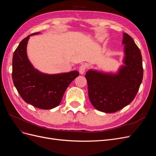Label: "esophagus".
Listing matches in <instances>:
<instances>
[{
	"instance_id": "esophagus-1",
	"label": "esophagus",
	"mask_w": 156,
	"mask_h": 156,
	"mask_svg": "<svg viewBox=\"0 0 156 156\" xmlns=\"http://www.w3.org/2000/svg\"><path fill=\"white\" fill-rule=\"evenodd\" d=\"M86 69H87V65H86V64H82V65L81 66L79 67V73H81V75L84 74V72H85Z\"/></svg>"
}]
</instances>
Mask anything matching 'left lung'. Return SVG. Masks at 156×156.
<instances>
[{
  "instance_id": "8db88e82",
  "label": "left lung",
  "mask_w": 156,
  "mask_h": 156,
  "mask_svg": "<svg viewBox=\"0 0 156 156\" xmlns=\"http://www.w3.org/2000/svg\"><path fill=\"white\" fill-rule=\"evenodd\" d=\"M124 56L116 73L89 69L85 75L89 100L97 110L111 113L133 100L143 77L142 55L132 37L123 33Z\"/></svg>"
}]
</instances>
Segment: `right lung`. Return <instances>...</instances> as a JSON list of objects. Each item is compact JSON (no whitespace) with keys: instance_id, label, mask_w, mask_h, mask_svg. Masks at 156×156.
<instances>
[{"instance_id":"obj_1","label":"right lung","mask_w":156,"mask_h":156,"mask_svg":"<svg viewBox=\"0 0 156 156\" xmlns=\"http://www.w3.org/2000/svg\"><path fill=\"white\" fill-rule=\"evenodd\" d=\"M28 36L19 44L12 58V79L19 94L26 103L42 109H51L62 101L69 84L79 76L77 71L56 74L41 72L36 69L28 58Z\"/></svg>"}]
</instances>
